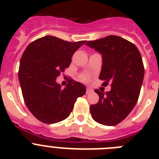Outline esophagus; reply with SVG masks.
<instances>
[{"instance_id":"34e87169","label":"esophagus","mask_w":159,"mask_h":159,"mask_svg":"<svg viewBox=\"0 0 159 159\" xmlns=\"http://www.w3.org/2000/svg\"><path fill=\"white\" fill-rule=\"evenodd\" d=\"M93 92V90L92 89H91V88H87V90H86V93L87 94H90V93H92V92Z\"/></svg>"}]
</instances>
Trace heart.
I'll return each mask as SVG.
<instances>
[{
    "mask_svg": "<svg viewBox=\"0 0 159 159\" xmlns=\"http://www.w3.org/2000/svg\"><path fill=\"white\" fill-rule=\"evenodd\" d=\"M89 80H90V77L88 76V75H82V76H81V80L84 81V82H87V81H88Z\"/></svg>",
    "mask_w": 159,
    "mask_h": 159,
    "instance_id": "b5f03b06",
    "label": "heart"
}]
</instances>
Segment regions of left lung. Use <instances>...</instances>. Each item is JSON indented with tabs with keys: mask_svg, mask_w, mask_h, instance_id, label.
Masks as SVG:
<instances>
[{
	"mask_svg": "<svg viewBox=\"0 0 159 159\" xmlns=\"http://www.w3.org/2000/svg\"><path fill=\"white\" fill-rule=\"evenodd\" d=\"M86 44L102 55L99 78L105 86L111 83L110 92L95 90L99 99L90 107L91 115L97 123L115 126L127 118L139 96L144 77L141 54L134 43L114 35Z\"/></svg>",
	"mask_w": 159,
	"mask_h": 159,
	"instance_id": "8db88e82",
	"label": "left lung"
}]
</instances>
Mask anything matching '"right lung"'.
Segmentation results:
<instances>
[{
	"instance_id": "obj_1",
	"label": "right lung",
	"mask_w": 159,
	"mask_h": 159,
	"mask_svg": "<svg viewBox=\"0 0 159 159\" xmlns=\"http://www.w3.org/2000/svg\"><path fill=\"white\" fill-rule=\"evenodd\" d=\"M85 42L71 43L46 36L25 50L18 77L25 104L38 120L51 124L67 119L77 98L86 93L80 82L71 80L64 88L57 83V77L69 67L74 52Z\"/></svg>"
}]
</instances>
